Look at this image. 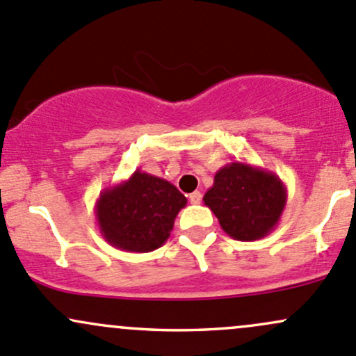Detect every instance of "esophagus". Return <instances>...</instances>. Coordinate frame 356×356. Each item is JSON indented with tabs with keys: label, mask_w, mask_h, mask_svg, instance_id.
Wrapping results in <instances>:
<instances>
[{
	"label": "esophagus",
	"mask_w": 356,
	"mask_h": 356,
	"mask_svg": "<svg viewBox=\"0 0 356 356\" xmlns=\"http://www.w3.org/2000/svg\"><path fill=\"white\" fill-rule=\"evenodd\" d=\"M201 200H203V194H201L200 191H194V193L189 194L191 204H200Z\"/></svg>",
	"instance_id": "34e87169"
}]
</instances>
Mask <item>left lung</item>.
I'll return each mask as SVG.
<instances>
[{"label": "left lung", "mask_w": 356, "mask_h": 356, "mask_svg": "<svg viewBox=\"0 0 356 356\" xmlns=\"http://www.w3.org/2000/svg\"><path fill=\"white\" fill-rule=\"evenodd\" d=\"M286 197L285 184L276 174L245 162H230L216 172L203 201L227 235L250 242L275 230Z\"/></svg>", "instance_id": "obj_1"}]
</instances>
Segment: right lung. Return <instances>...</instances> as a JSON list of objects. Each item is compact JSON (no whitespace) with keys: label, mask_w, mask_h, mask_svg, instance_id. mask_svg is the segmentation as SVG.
Instances as JSON below:
<instances>
[{"label":"right lung","mask_w":356,"mask_h":356,"mask_svg":"<svg viewBox=\"0 0 356 356\" xmlns=\"http://www.w3.org/2000/svg\"><path fill=\"white\" fill-rule=\"evenodd\" d=\"M184 194L165 179L141 172L104 189L95 203V220L104 241L126 252H152L170 237Z\"/></svg>","instance_id":"1"}]
</instances>
